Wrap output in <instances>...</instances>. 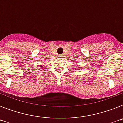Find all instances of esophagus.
Returning a JSON list of instances; mask_svg holds the SVG:
<instances>
[{
    "mask_svg": "<svg viewBox=\"0 0 123 123\" xmlns=\"http://www.w3.org/2000/svg\"><path fill=\"white\" fill-rule=\"evenodd\" d=\"M59 57H62V55H59Z\"/></svg>",
    "mask_w": 123,
    "mask_h": 123,
    "instance_id": "esophagus-1",
    "label": "esophagus"
}]
</instances>
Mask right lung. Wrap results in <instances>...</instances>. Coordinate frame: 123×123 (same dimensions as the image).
<instances>
[{
    "label": "right lung",
    "instance_id": "1",
    "mask_svg": "<svg viewBox=\"0 0 123 123\" xmlns=\"http://www.w3.org/2000/svg\"><path fill=\"white\" fill-rule=\"evenodd\" d=\"M41 68H42V66H41Z\"/></svg>",
    "mask_w": 123,
    "mask_h": 123
}]
</instances>
